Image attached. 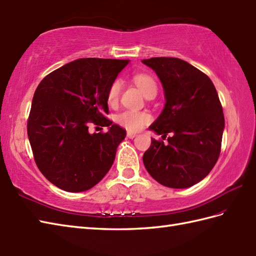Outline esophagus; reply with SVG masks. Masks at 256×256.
<instances>
[{"instance_id": "obj_1", "label": "esophagus", "mask_w": 256, "mask_h": 256, "mask_svg": "<svg viewBox=\"0 0 256 256\" xmlns=\"http://www.w3.org/2000/svg\"><path fill=\"white\" fill-rule=\"evenodd\" d=\"M127 137L129 139H134V138L137 137V134L134 132H127Z\"/></svg>"}]
</instances>
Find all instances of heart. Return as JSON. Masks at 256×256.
<instances>
[{"instance_id": "b5f03b06", "label": "heart", "mask_w": 256, "mask_h": 256, "mask_svg": "<svg viewBox=\"0 0 256 256\" xmlns=\"http://www.w3.org/2000/svg\"><path fill=\"white\" fill-rule=\"evenodd\" d=\"M134 83L137 85L140 92L142 93L144 96L149 92L150 90L156 88V82L152 80L150 76H144V74H139L134 76ZM122 90V83L119 81H115L108 90V94H107V100H108L110 104H115L118 100L119 94H120ZM117 122L120 124V126L124 127L128 130H140L146 124L151 120V116L148 112H136V110H124L119 114L116 117Z\"/></svg>"}]
</instances>
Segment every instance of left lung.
<instances>
[{"instance_id":"8db88e82","label":"left lung","mask_w":256,"mask_h":256,"mask_svg":"<svg viewBox=\"0 0 256 256\" xmlns=\"http://www.w3.org/2000/svg\"><path fill=\"white\" fill-rule=\"evenodd\" d=\"M156 73L166 105L149 127L163 141L151 139L144 154L146 171L171 188H187L204 180L217 162L224 129L222 106L212 80L178 58L142 60Z\"/></svg>"}]
</instances>
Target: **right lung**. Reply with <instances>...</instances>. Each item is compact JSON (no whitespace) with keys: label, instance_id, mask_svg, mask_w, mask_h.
<instances>
[{"label":"right lung","instance_id":"obj_1","mask_svg":"<svg viewBox=\"0 0 256 256\" xmlns=\"http://www.w3.org/2000/svg\"><path fill=\"white\" fill-rule=\"evenodd\" d=\"M128 64L129 60L78 59L39 83L28 118V139L38 168L59 188L88 190L112 168L126 130L105 118L107 94ZM90 122H102L109 132L90 134Z\"/></svg>","mask_w":256,"mask_h":256}]
</instances>
